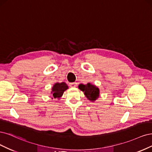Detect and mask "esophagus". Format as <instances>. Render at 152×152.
I'll return each instance as SVG.
<instances>
[{
	"label": "esophagus",
	"mask_w": 152,
	"mask_h": 152,
	"mask_svg": "<svg viewBox=\"0 0 152 152\" xmlns=\"http://www.w3.org/2000/svg\"><path fill=\"white\" fill-rule=\"evenodd\" d=\"M77 85V83H69V86L71 88H75Z\"/></svg>",
	"instance_id": "obj_1"
}]
</instances>
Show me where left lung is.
<instances>
[{"instance_id":"left-lung-1","label":"left lung","mask_w":152,"mask_h":152,"mask_svg":"<svg viewBox=\"0 0 152 152\" xmlns=\"http://www.w3.org/2000/svg\"><path fill=\"white\" fill-rule=\"evenodd\" d=\"M80 90L84 92V94L88 99L91 102L95 101L100 95L99 88L95 85L91 84L90 83L86 85L80 84L78 86Z\"/></svg>"}]
</instances>
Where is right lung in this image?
<instances>
[{
    "mask_svg": "<svg viewBox=\"0 0 152 152\" xmlns=\"http://www.w3.org/2000/svg\"><path fill=\"white\" fill-rule=\"evenodd\" d=\"M67 89H68V86L66 83H56L52 88L51 94L53 96L52 99H60L62 96L64 92Z\"/></svg>",
    "mask_w": 152,
    "mask_h": 152,
    "instance_id": "right-lung-1",
    "label": "right lung"
}]
</instances>
